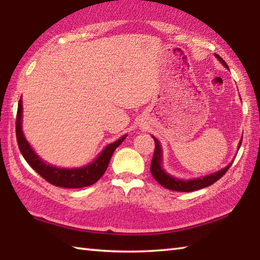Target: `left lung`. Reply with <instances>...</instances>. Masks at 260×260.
<instances>
[{
	"instance_id": "left-lung-1",
	"label": "left lung",
	"mask_w": 260,
	"mask_h": 260,
	"mask_svg": "<svg viewBox=\"0 0 260 260\" xmlns=\"http://www.w3.org/2000/svg\"><path fill=\"white\" fill-rule=\"evenodd\" d=\"M215 56L218 59L225 68H229L228 64H226L225 61L220 58L218 54H215ZM153 138V136H152ZM154 140V153L152 157V161H151V167L150 171L152 176L154 177L155 181H157L160 185L168 188V190L172 191H178V192H192V191H197L200 190V188H204L211 185L215 182L218 181V179L224 175V174L229 171V168L232 166L233 162H231L230 165H228L225 168L220 169V171L216 172L214 174H210V175H207L204 177H198V178H193V179H179L176 177H173L169 175L168 173L165 172V169L161 166V160H162V150L161 146H160L158 140L153 138ZM242 140L240 141L239 143V148L241 146Z\"/></svg>"
}]
</instances>
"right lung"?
<instances>
[{
	"mask_svg": "<svg viewBox=\"0 0 260 260\" xmlns=\"http://www.w3.org/2000/svg\"><path fill=\"white\" fill-rule=\"evenodd\" d=\"M21 120H22V101L21 99L18 103V111H17V120H16V135L19 150L25 158L28 165L39 174L40 176L43 177L45 181H48L52 185L59 187H67V188H78L89 186L98 182L101 176L107 171L108 165L111 159V155L114 154L115 150L121 144L122 141L126 139L127 135L121 136V138L116 141V142L108 144L102 152L98 155L94 161L86 166L81 168H60L52 166V165L46 164L43 161L39 155L35 153V151L31 149L30 144L27 142L25 135L22 133L21 128Z\"/></svg>",
	"mask_w": 260,
	"mask_h": 260,
	"instance_id": "add662e5",
	"label": "right lung"
}]
</instances>
